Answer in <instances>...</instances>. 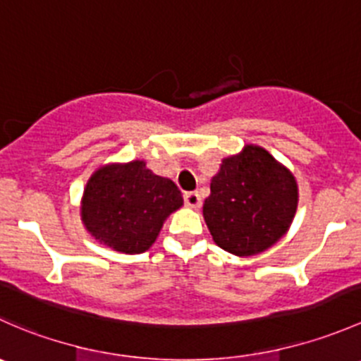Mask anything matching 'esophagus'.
Returning <instances> with one entry per match:
<instances>
[{
	"instance_id": "obj_1",
	"label": "esophagus",
	"mask_w": 361,
	"mask_h": 361,
	"mask_svg": "<svg viewBox=\"0 0 361 361\" xmlns=\"http://www.w3.org/2000/svg\"><path fill=\"white\" fill-rule=\"evenodd\" d=\"M183 201H185V206L192 207V209H197V207H201L202 204L199 192H185Z\"/></svg>"
}]
</instances>
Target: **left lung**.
I'll return each mask as SVG.
<instances>
[{
	"label": "left lung",
	"mask_w": 361,
	"mask_h": 361,
	"mask_svg": "<svg viewBox=\"0 0 361 361\" xmlns=\"http://www.w3.org/2000/svg\"><path fill=\"white\" fill-rule=\"evenodd\" d=\"M297 183L264 148L248 145L224 159L204 201V220L221 250L250 257L271 248L292 225Z\"/></svg>",
	"instance_id": "left-lung-1"
}]
</instances>
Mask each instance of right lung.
I'll list each match as a JSON object with an SVG mask.
<instances>
[{
	"label": "right lung",
	"mask_w": 361,
	"mask_h": 361,
	"mask_svg": "<svg viewBox=\"0 0 361 361\" xmlns=\"http://www.w3.org/2000/svg\"><path fill=\"white\" fill-rule=\"evenodd\" d=\"M181 204L173 181L152 173L143 160H133L92 174L83 192L82 220L101 243L136 255L154 245L164 220Z\"/></svg>",
	"instance_id": "1"
}]
</instances>
